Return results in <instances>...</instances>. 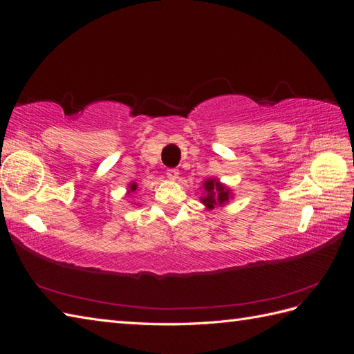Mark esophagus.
Returning a JSON list of instances; mask_svg holds the SVG:
<instances>
[{"instance_id":"1","label":"esophagus","mask_w":354,"mask_h":354,"mask_svg":"<svg viewBox=\"0 0 354 354\" xmlns=\"http://www.w3.org/2000/svg\"><path fill=\"white\" fill-rule=\"evenodd\" d=\"M178 169L177 168H168L167 169V176L171 178V180H176V178H178Z\"/></svg>"}]
</instances>
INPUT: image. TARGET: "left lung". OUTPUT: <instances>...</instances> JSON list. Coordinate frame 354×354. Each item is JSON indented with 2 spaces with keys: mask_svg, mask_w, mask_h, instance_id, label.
I'll list each match as a JSON object with an SVG mask.
<instances>
[{
  "mask_svg": "<svg viewBox=\"0 0 354 354\" xmlns=\"http://www.w3.org/2000/svg\"><path fill=\"white\" fill-rule=\"evenodd\" d=\"M203 189L208 192V195L205 198H202V203H205L208 208L221 205V203L229 201V189L220 185L218 180L208 178L205 183H203Z\"/></svg>",
  "mask_w": 354,
  "mask_h": 354,
  "instance_id": "1",
  "label": "left lung"
}]
</instances>
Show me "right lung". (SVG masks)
<instances>
[{
    "label": "right lung",
    "mask_w": 354,
    "mask_h": 354,
    "mask_svg": "<svg viewBox=\"0 0 354 354\" xmlns=\"http://www.w3.org/2000/svg\"><path fill=\"white\" fill-rule=\"evenodd\" d=\"M131 190H136V185H131Z\"/></svg>",
    "instance_id": "obj_1"
}]
</instances>
